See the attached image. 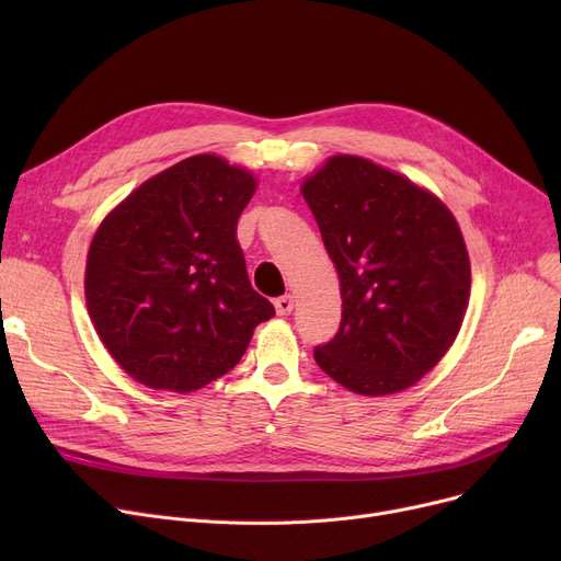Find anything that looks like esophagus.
Instances as JSON below:
<instances>
[{
    "label": "esophagus",
    "mask_w": 561,
    "mask_h": 561,
    "mask_svg": "<svg viewBox=\"0 0 561 561\" xmlns=\"http://www.w3.org/2000/svg\"><path fill=\"white\" fill-rule=\"evenodd\" d=\"M293 305H296V300H293V296H282L275 300V309L279 316H288L293 311Z\"/></svg>",
    "instance_id": "1"
}]
</instances>
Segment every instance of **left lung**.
Returning a JSON list of instances; mask_svg holds the SVG:
<instances>
[{
  "label": "left lung",
  "mask_w": 561,
  "mask_h": 561,
  "mask_svg": "<svg viewBox=\"0 0 561 561\" xmlns=\"http://www.w3.org/2000/svg\"><path fill=\"white\" fill-rule=\"evenodd\" d=\"M302 195L343 298L341 328L313 350L316 364L362 396L414 387L450 350L468 307L455 216L407 176L350 154L313 172Z\"/></svg>",
  "instance_id": "left-lung-1"
}]
</instances>
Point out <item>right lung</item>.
<instances>
[{
    "label": "right lung",
    "instance_id": "1",
    "mask_svg": "<svg viewBox=\"0 0 561 561\" xmlns=\"http://www.w3.org/2000/svg\"><path fill=\"white\" fill-rule=\"evenodd\" d=\"M252 172L216 154L174 163L102 220L85 261V305L140 385L197 391L241 362L275 307L252 288L239 222Z\"/></svg>",
    "mask_w": 561,
    "mask_h": 561
}]
</instances>
